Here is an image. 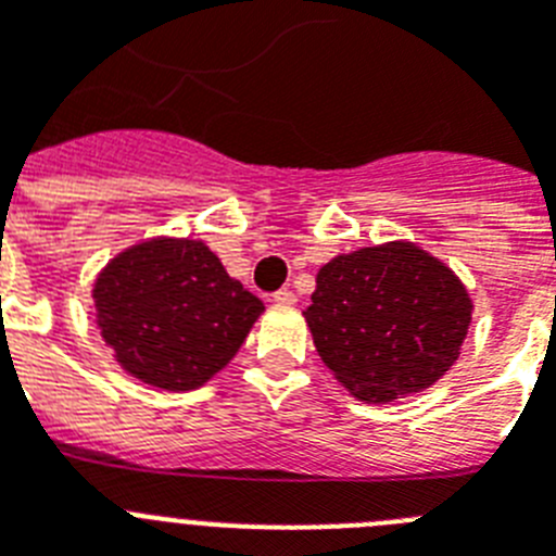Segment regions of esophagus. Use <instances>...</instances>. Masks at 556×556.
Listing matches in <instances>:
<instances>
[{
  "label": "esophagus",
  "instance_id": "1",
  "mask_svg": "<svg viewBox=\"0 0 556 556\" xmlns=\"http://www.w3.org/2000/svg\"><path fill=\"white\" fill-rule=\"evenodd\" d=\"M273 301H275V303H281V306H292V303L298 301V298H294L292 289H278V292L273 294Z\"/></svg>",
  "mask_w": 556,
  "mask_h": 556
}]
</instances>
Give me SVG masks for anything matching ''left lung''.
Segmentation results:
<instances>
[{
    "label": "left lung",
    "instance_id": "left-lung-1",
    "mask_svg": "<svg viewBox=\"0 0 556 556\" xmlns=\"http://www.w3.org/2000/svg\"><path fill=\"white\" fill-rule=\"evenodd\" d=\"M473 303L440 258L412 242L342 253L320 267L303 312L314 348L353 397L384 404L443 378Z\"/></svg>",
    "mask_w": 556,
    "mask_h": 556
}]
</instances>
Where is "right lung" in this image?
Wrapping results in <instances>:
<instances>
[{
	"instance_id": "1",
	"label": "right lung",
	"mask_w": 556,
	"mask_h": 556,
	"mask_svg": "<svg viewBox=\"0 0 556 556\" xmlns=\"http://www.w3.org/2000/svg\"><path fill=\"white\" fill-rule=\"evenodd\" d=\"M91 298L122 370L172 392L198 390L217 376L264 312L208 244L175 236L113 255Z\"/></svg>"
}]
</instances>
